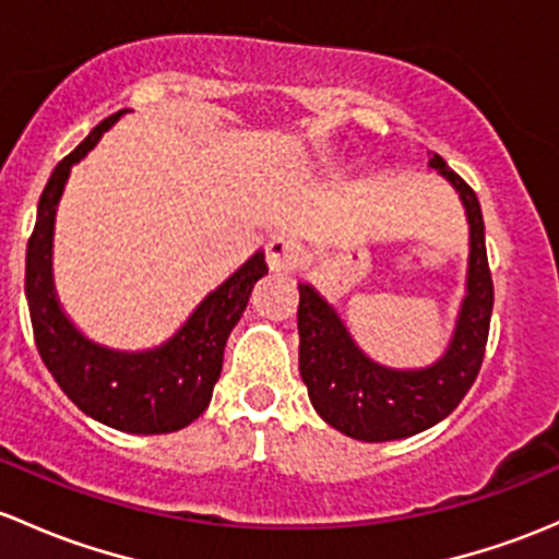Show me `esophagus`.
Instances as JSON below:
<instances>
[{
  "mask_svg": "<svg viewBox=\"0 0 559 559\" xmlns=\"http://www.w3.org/2000/svg\"><path fill=\"white\" fill-rule=\"evenodd\" d=\"M302 262V246L297 240L286 238V235H275L267 243V264L270 270H295Z\"/></svg>",
  "mask_w": 559,
  "mask_h": 559,
  "instance_id": "esophagus-1",
  "label": "esophagus"
}]
</instances>
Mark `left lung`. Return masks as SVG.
Returning <instances> with one entry per match:
<instances>
[{
	"instance_id": "obj_1",
	"label": "left lung",
	"mask_w": 559,
	"mask_h": 559,
	"mask_svg": "<svg viewBox=\"0 0 559 559\" xmlns=\"http://www.w3.org/2000/svg\"><path fill=\"white\" fill-rule=\"evenodd\" d=\"M452 181L472 227L466 299L448 354L428 369H388L369 361L340 316L308 284H299V374L316 413L340 433L361 442H391L444 420L477 380L492 316V275L485 222L472 187L439 155L428 160Z\"/></svg>"
}]
</instances>
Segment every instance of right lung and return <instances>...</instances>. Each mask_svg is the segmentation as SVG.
I'll use <instances>...</instances> for the list:
<instances>
[{"instance_id": "obj_1", "label": "right lung", "mask_w": 559, "mask_h": 559, "mask_svg": "<svg viewBox=\"0 0 559 559\" xmlns=\"http://www.w3.org/2000/svg\"><path fill=\"white\" fill-rule=\"evenodd\" d=\"M122 111L98 122L52 171L43 190L37 225L26 246V299L34 343L61 391L93 420L128 433H171L201 418L219 380L225 343L249 305L251 289L267 273L264 254H254L238 273L198 305L166 345L144 354H120L91 343L58 308L50 278L56 203L69 168L96 146Z\"/></svg>"}]
</instances>
